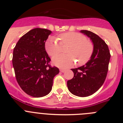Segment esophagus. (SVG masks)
Returning a JSON list of instances; mask_svg holds the SVG:
<instances>
[{"label":"esophagus","mask_w":123,"mask_h":123,"mask_svg":"<svg viewBox=\"0 0 123 123\" xmlns=\"http://www.w3.org/2000/svg\"><path fill=\"white\" fill-rule=\"evenodd\" d=\"M60 72L62 73H64L66 70H65V69H60Z\"/></svg>","instance_id":"obj_1"}]
</instances>
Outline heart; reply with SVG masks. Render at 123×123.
I'll return each mask as SVG.
<instances>
[{"mask_svg":"<svg viewBox=\"0 0 123 123\" xmlns=\"http://www.w3.org/2000/svg\"><path fill=\"white\" fill-rule=\"evenodd\" d=\"M60 42L55 38H49L45 44L47 54L52 56L59 53L62 46L69 45L68 55H60L53 58V63L60 68H68L74 63L76 60L78 65L86 63L92 56L94 46L92 41L87 39L82 34L75 32L63 33L59 36Z\"/></svg>","mask_w":123,"mask_h":123,"instance_id":"heart-1","label":"heart"}]
</instances>
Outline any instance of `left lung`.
Listing matches in <instances>:
<instances>
[{
  "label": "left lung",
  "mask_w": 123,
  "mask_h": 123,
  "mask_svg": "<svg viewBox=\"0 0 123 123\" xmlns=\"http://www.w3.org/2000/svg\"><path fill=\"white\" fill-rule=\"evenodd\" d=\"M81 32L92 40L94 52L86 65L71 69L74 77L67 81V86L73 94L84 97L94 94L104 83L111 55L107 44L98 35L87 30Z\"/></svg>",
  "instance_id": "1"
}]
</instances>
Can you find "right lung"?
Segmentation results:
<instances>
[{"instance_id": "right-lung-1", "label": "right lung", "mask_w": 123, "mask_h": 123, "mask_svg": "<svg viewBox=\"0 0 123 123\" xmlns=\"http://www.w3.org/2000/svg\"><path fill=\"white\" fill-rule=\"evenodd\" d=\"M51 31L34 28L23 36L15 45L12 63L15 77L21 89L28 95L41 97L52 90L53 79L59 69L51 67L45 48Z\"/></svg>"}]
</instances>
